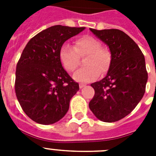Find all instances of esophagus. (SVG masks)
Instances as JSON below:
<instances>
[{"instance_id":"34e87169","label":"esophagus","mask_w":156,"mask_h":156,"mask_svg":"<svg viewBox=\"0 0 156 156\" xmlns=\"http://www.w3.org/2000/svg\"><path fill=\"white\" fill-rule=\"evenodd\" d=\"M85 86H86V85H85V84H82V83H80V84H79V87H80V89L83 88V87H84Z\"/></svg>"}]
</instances>
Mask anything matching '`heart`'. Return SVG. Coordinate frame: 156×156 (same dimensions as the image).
Masks as SVG:
<instances>
[{
    "label": "heart",
    "mask_w": 156,
    "mask_h": 156,
    "mask_svg": "<svg viewBox=\"0 0 156 156\" xmlns=\"http://www.w3.org/2000/svg\"><path fill=\"white\" fill-rule=\"evenodd\" d=\"M101 46L100 40L94 36H82L74 42V48L66 43L61 46L59 61L66 71L73 72L78 66L79 58L87 56L85 60L86 67L76 71L73 78L82 83L93 82L98 78L101 73H105L110 65V52Z\"/></svg>",
    "instance_id": "b5f03b06"
}]
</instances>
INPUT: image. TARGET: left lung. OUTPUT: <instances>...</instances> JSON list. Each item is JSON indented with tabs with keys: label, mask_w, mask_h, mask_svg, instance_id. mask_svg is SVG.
<instances>
[{
	"label": "left lung",
	"mask_w": 156,
	"mask_h": 156,
	"mask_svg": "<svg viewBox=\"0 0 156 156\" xmlns=\"http://www.w3.org/2000/svg\"><path fill=\"white\" fill-rule=\"evenodd\" d=\"M90 30L108 46L111 62L106 76L91 84L95 94L89 107L101 121L115 122L129 115L144 94L147 82L144 56L124 31Z\"/></svg>",
	"instance_id": "1"
}]
</instances>
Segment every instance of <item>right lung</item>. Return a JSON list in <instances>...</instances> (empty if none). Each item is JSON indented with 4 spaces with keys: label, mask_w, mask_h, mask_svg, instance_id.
<instances>
[{
    "label": "right lung",
    "mask_w": 156,
    "mask_h": 156,
    "mask_svg": "<svg viewBox=\"0 0 156 156\" xmlns=\"http://www.w3.org/2000/svg\"><path fill=\"white\" fill-rule=\"evenodd\" d=\"M85 27L55 25L31 38L16 65L15 91L28 117L51 125L63 117L79 85L64 70L58 58L61 46Z\"/></svg>",
    "instance_id": "right-lung-1"
}]
</instances>
